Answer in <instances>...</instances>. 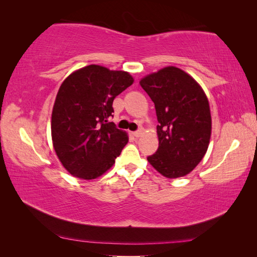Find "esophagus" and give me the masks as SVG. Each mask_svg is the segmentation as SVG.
<instances>
[{
  "label": "esophagus",
  "instance_id": "1",
  "mask_svg": "<svg viewBox=\"0 0 257 257\" xmlns=\"http://www.w3.org/2000/svg\"><path fill=\"white\" fill-rule=\"evenodd\" d=\"M142 132H143V131H142V128H139L138 131H135V132H133V135L135 136V138H140V136L142 135Z\"/></svg>",
  "mask_w": 257,
  "mask_h": 257
}]
</instances>
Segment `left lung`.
Instances as JSON below:
<instances>
[{"mask_svg":"<svg viewBox=\"0 0 257 257\" xmlns=\"http://www.w3.org/2000/svg\"><path fill=\"white\" fill-rule=\"evenodd\" d=\"M155 104L158 150L147 157L167 178L186 176L201 162L211 135L209 102L195 79L176 67H166L141 80Z\"/></svg>","mask_w":257,"mask_h":257,"instance_id":"8db88e82","label":"left lung"}]
</instances>
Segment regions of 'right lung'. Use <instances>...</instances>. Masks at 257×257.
Segmentation results:
<instances>
[{"label": "right lung", "mask_w": 257, "mask_h": 257, "mask_svg": "<svg viewBox=\"0 0 257 257\" xmlns=\"http://www.w3.org/2000/svg\"><path fill=\"white\" fill-rule=\"evenodd\" d=\"M125 71L90 65L60 85L51 114L55 152L71 175L94 179L110 169L128 138L116 128L113 100L133 83Z\"/></svg>", "instance_id": "1"}]
</instances>
